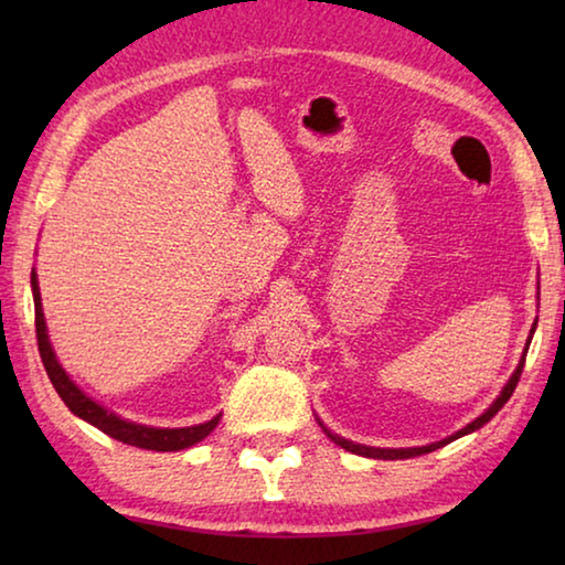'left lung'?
<instances>
[{"label": "left lung", "instance_id": "1", "mask_svg": "<svg viewBox=\"0 0 565 565\" xmlns=\"http://www.w3.org/2000/svg\"><path fill=\"white\" fill-rule=\"evenodd\" d=\"M533 331H535V323H533V329H531V337H529V341H525V349H523V356H521V361H519V366H515V371H513V376L509 379V384L503 386V391H501V396L493 401V404L483 411L481 416H478L476 420H471V424H468L466 428H461V431H456L454 436H448V438H444V441H436V444H428V446H418V448H374V446H363V444H353V441H347V438H341V436H337V434H331L327 426H323V431H327V436L331 438L333 444L337 446H341V448H347V451H351V454H359V456H366V458H384V461H396V458H414V456H424V454H431V451H436V448H441V446H446V444H451V441H456V438H461V436H466V434H471V431H476V428H481L483 424H489V420L499 414V411L503 408V404L505 401L511 398V394L515 391V384H519V379H521V371H523V363H525V353H529V347H531V339H533Z\"/></svg>", "mask_w": 565, "mask_h": 565}]
</instances>
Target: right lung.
I'll use <instances>...</instances> for the list:
<instances>
[{
  "label": "right lung",
  "instance_id": "1",
  "mask_svg": "<svg viewBox=\"0 0 565 565\" xmlns=\"http://www.w3.org/2000/svg\"><path fill=\"white\" fill-rule=\"evenodd\" d=\"M32 294H34V327H36V343H40V356L46 369V376H50L52 386L56 394L62 396L66 408L72 411L74 416L87 420V424L97 426L111 438H117L121 444L147 448V451H181V448H189L202 441L209 434L214 431L222 414L214 416L212 420L199 426H186V428H154V426H141L134 424V420H124L117 414H111L97 401H92L84 391L74 384V381L66 376L62 363L56 361L50 337H46V323H44V311H42V296L40 286H36V274H32Z\"/></svg>",
  "mask_w": 565,
  "mask_h": 565
}]
</instances>
